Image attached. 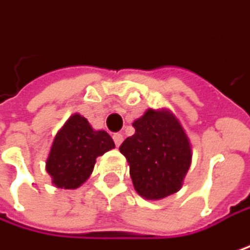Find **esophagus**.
<instances>
[{"mask_svg":"<svg viewBox=\"0 0 250 250\" xmlns=\"http://www.w3.org/2000/svg\"><path fill=\"white\" fill-rule=\"evenodd\" d=\"M113 140H114V143H116V146L119 147L122 143H123V134L122 133H116L114 136H113Z\"/></svg>","mask_w":250,"mask_h":250,"instance_id":"esophagus-1","label":"esophagus"}]
</instances>
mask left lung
Listing matches in <instances>:
<instances>
[{
    "instance_id": "1",
    "label": "left lung",
    "mask_w": 250,
    "mask_h": 250,
    "mask_svg": "<svg viewBox=\"0 0 250 250\" xmlns=\"http://www.w3.org/2000/svg\"><path fill=\"white\" fill-rule=\"evenodd\" d=\"M133 127L136 133L125 139L120 151L136 192L147 200L179 192L192 165V145L179 119L169 108H148Z\"/></svg>"
}]
</instances>
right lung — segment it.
<instances>
[{
    "instance_id": "obj_1",
    "label": "right lung",
    "mask_w": 250,
    "mask_h": 250,
    "mask_svg": "<svg viewBox=\"0 0 250 250\" xmlns=\"http://www.w3.org/2000/svg\"><path fill=\"white\" fill-rule=\"evenodd\" d=\"M114 147L107 131L94 130L87 119L76 113L54 136L45 170L54 186L77 189L91 176L96 159Z\"/></svg>"
}]
</instances>
